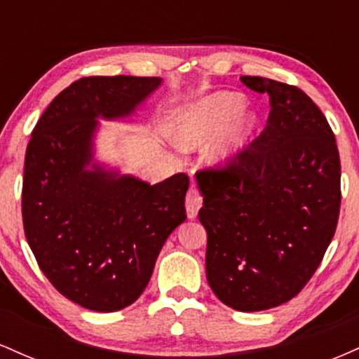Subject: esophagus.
I'll return each mask as SVG.
<instances>
[{"label":"esophagus","instance_id":"1","mask_svg":"<svg viewBox=\"0 0 359 359\" xmlns=\"http://www.w3.org/2000/svg\"><path fill=\"white\" fill-rule=\"evenodd\" d=\"M201 205H203V197L199 196V192H197L196 189H191V191L187 192V196H185V209H187L189 219H196L197 211L201 209Z\"/></svg>","mask_w":359,"mask_h":359}]
</instances>
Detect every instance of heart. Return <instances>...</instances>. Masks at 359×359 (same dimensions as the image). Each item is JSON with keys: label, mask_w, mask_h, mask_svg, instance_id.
<instances>
[{"label": "heart", "mask_w": 359, "mask_h": 359, "mask_svg": "<svg viewBox=\"0 0 359 359\" xmlns=\"http://www.w3.org/2000/svg\"><path fill=\"white\" fill-rule=\"evenodd\" d=\"M259 118L245 108L241 94L217 90L192 102L180 113L174 138L182 150L208 148L205 160L212 167H229L245 154L258 133Z\"/></svg>", "instance_id": "heart-1"}]
</instances>
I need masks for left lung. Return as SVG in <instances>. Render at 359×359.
Returning <instances> with one entry per match:
<instances>
[{"mask_svg":"<svg viewBox=\"0 0 359 359\" xmlns=\"http://www.w3.org/2000/svg\"><path fill=\"white\" fill-rule=\"evenodd\" d=\"M241 82L269 94V123L233 165L196 179L209 287L234 311L257 312L295 297L319 266L339 217L341 163L306 93L265 77Z\"/></svg>","mask_w":359,"mask_h":359,"instance_id":"1","label":"left lung"}]
</instances>
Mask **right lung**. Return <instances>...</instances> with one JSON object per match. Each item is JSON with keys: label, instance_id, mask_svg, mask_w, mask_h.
Wrapping results in <instances>:
<instances>
[{"label": "right lung", "instance_id": "1", "mask_svg": "<svg viewBox=\"0 0 359 359\" xmlns=\"http://www.w3.org/2000/svg\"><path fill=\"white\" fill-rule=\"evenodd\" d=\"M160 77H84L45 109L25 155L22 212L40 270L64 297L96 312L143 294L163 243L185 221L189 177L148 184L96 158L100 119L137 113Z\"/></svg>", "mask_w": 359, "mask_h": 359}]
</instances>
